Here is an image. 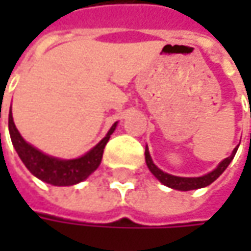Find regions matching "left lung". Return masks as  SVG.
<instances>
[{
    "label": "left lung",
    "instance_id": "left-lung-1",
    "mask_svg": "<svg viewBox=\"0 0 251 251\" xmlns=\"http://www.w3.org/2000/svg\"><path fill=\"white\" fill-rule=\"evenodd\" d=\"M236 151L237 148H235L233 152H232V155L227 156L226 159L222 160V162L218 165V168L215 169V170H212L211 173H208L205 176H201V177H177V176H172V175H168V173L162 172L159 168L155 166V163L151 159L148 148L145 150V160H147V165H148V168H150V170L152 172V175L158 178L160 183H163V184L168 186V187L175 188V190L188 191V190H196V188L205 187V186H209L212 181H215V180L224 173V170L229 166V163L232 162V159L235 158Z\"/></svg>",
    "mask_w": 251,
    "mask_h": 251
}]
</instances>
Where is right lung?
<instances>
[{
    "label": "right lung",
    "instance_id": "right-lung-1",
    "mask_svg": "<svg viewBox=\"0 0 251 251\" xmlns=\"http://www.w3.org/2000/svg\"><path fill=\"white\" fill-rule=\"evenodd\" d=\"M116 126H117V123L113 124L107 135L86 155H83L78 159L61 160L53 158V156H49V155H44L43 152H40L39 150L33 148L30 144H27L21 137L19 131L16 130L11 113H9V119H8L11 140H12V144H14L19 158L25 163V166L29 169V172L36 177L43 180L49 184H53V186H73V184H76V183L85 180L92 172H95L100 165L103 150L110 138V135L113 134V131L116 130Z\"/></svg>",
    "mask_w": 251,
    "mask_h": 251
}]
</instances>
